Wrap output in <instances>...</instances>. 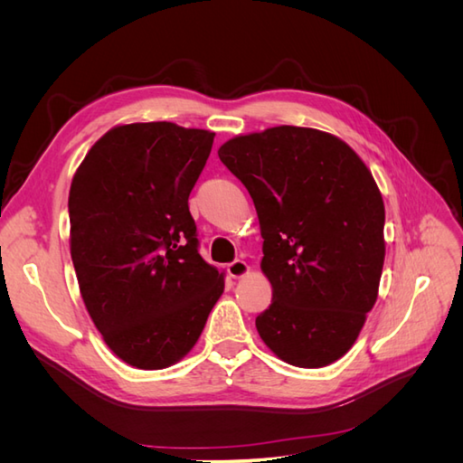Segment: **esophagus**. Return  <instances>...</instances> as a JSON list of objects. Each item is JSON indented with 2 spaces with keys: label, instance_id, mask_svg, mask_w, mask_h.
<instances>
[{
  "label": "esophagus",
  "instance_id": "34e87169",
  "mask_svg": "<svg viewBox=\"0 0 463 463\" xmlns=\"http://www.w3.org/2000/svg\"><path fill=\"white\" fill-rule=\"evenodd\" d=\"M247 272H249V264H247L245 260H241V259H235L233 262L228 264V274H230L232 278H241V276H245Z\"/></svg>",
  "mask_w": 463,
  "mask_h": 463
}]
</instances>
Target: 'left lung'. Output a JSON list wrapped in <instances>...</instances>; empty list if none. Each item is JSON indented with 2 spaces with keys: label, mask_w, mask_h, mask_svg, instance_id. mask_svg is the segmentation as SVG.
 I'll use <instances>...</instances> for the list:
<instances>
[{
  "label": "left lung",
  "mask_w": 463,
  "mask_h": 463,
  "mask_svg": "<svg viewBox=\"0 0 463 463\" xmlns=\"http://www.w3.org/2000/svg\"><path fill=\"white\" fill-rule=\"evenodd\" d=\"M247 187L262 233L272 303L255 320L289 365L326 367L354 345L384 264V203L340 138L307 128L235 137L218 150Z\"/></svg>",
  "instance_id": "8db88e82"
}]
</instances>
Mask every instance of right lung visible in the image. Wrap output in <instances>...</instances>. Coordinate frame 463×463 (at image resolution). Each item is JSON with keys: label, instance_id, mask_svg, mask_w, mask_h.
<instances>
[{"label": "right lung", "instance_id": "add662e5", "mask_svg": "<svg viewBox=\"0 0 463 463\" xmlns=\"http://www.w3.org/2000/svg\"><path fill=\"white\" fill-rule=\"evenodd\" d=\"M214 133L152 121L108 131L69 191L71 259L87 311L119 359L174 365L199 340L223 276L199 253L189 194Z\"/></svg>", "mask_w": 463, "mask_h": 463}]
</instances>
